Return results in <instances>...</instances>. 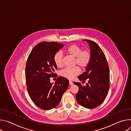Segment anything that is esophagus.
Wrapping results in <instances>:
<instances>
[{"instance_id":"1","label":"esophagus","mask_w":131,"mask_h":131,"mask_svg":"<svg viewBox=\"0 0 131 131\" xmlns=\"http://www.w3.org/2000/svg\"><path fill=\"white\" fill-rule=\"evenodd\" d=\"M69 84H70V85H72V84H73V82H72L71 80H69Z\"/></svg>"}]
</instances>
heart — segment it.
Returning <instances> with one entry per match:
<instances>
[{
  "label": "heart",
  "instance_id": "obj_1",
  "mask_svg": "<svg viewBox=\"0 0 131 131\" xmlns=\"http://www.w3.org/2000/svg\"><path fill=\"white\" fill-rule=\"evenodd\" d=\"M67 53L75 58L74 64L78 65L82 69H85L89 65L91 54L88 50L82 51L81 47L76 45H71L68 46L65 50ZM53 61L55 65L58 67L63 66V54L61 52L56 53L53 57ZM80 73V69L78 66L72 68H66L61 71V75L69 79H73L76 76Z\"/></svg>",
  "mask_w": 131,
  "mask_h": 131
}]
</instances>
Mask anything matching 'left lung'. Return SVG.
Masks as SVG:
<instances>
[{"label": "left lung", "instance_id": "left-lung-1", "mask_svg": "<svg viewBox=\"0 0 131 131\" xmlns=\"http://www.w3.org/2000/svg\"><path fill=\"white\" fill-rule=\"evenodd\" d=\"M90 47L91 59L85 71L78 77L80 81L88 83L83 86L80 83H73L79 88L76 95L78 104L88 109L95 108L105 100L109 89V69L105 55L94 41L85 39Z\"/></svg>", "mask_w": 131, "mask_h": 131}]
</instances>
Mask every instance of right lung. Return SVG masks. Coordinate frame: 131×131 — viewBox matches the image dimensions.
Segmentation results:
<instances>
[{
    "instance_id": "obj_1",
    "label": "right lung",
    "mask_w": 131,
    "mask_h": 131,
    "mask_svg": "<svg viewBox=\"0 0 131 131\" xmlns=\"http://www.w3.org/2000/svg\"><path fill=\"white\" fill-rule=\"evenodd\" d=\"M64 45L54 42H41L36 45L29 54L25 68L28 94L34 104L43 110H50L60 103L69 86L65 77H58L54 84L50 78L57 77L54 54Z\"/></svg>"
}]
</instances>
